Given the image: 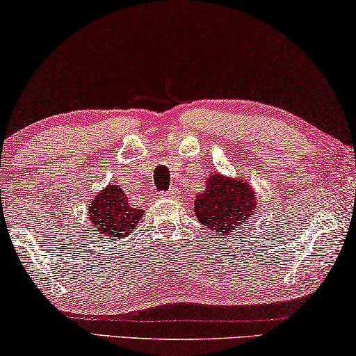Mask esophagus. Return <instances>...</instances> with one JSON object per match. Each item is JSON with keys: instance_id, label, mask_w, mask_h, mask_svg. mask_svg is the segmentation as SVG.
<instances>
[{"instance_id": "esophagus-1", "label": "esophagus", "mask_w": 356, "mask_h": 356, "mask_svg": "<svg viewBox=\"0 0 356 356\" xmlns=\"http://www.w3.org/2000/svg\"><path fill=\"white\" fill-rule=\"evenodd\" d=\"M161 196H163V198L176 200V198H179V190H177V188H171V190H169V192L161 193Z\"/></svg>"}]
</instances>
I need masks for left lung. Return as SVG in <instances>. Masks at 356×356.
Wrapping results in <instances>:
<instances>
[{
  "label": "left lung",
  "instance_id": "1",
  "mask_svg": "<svg viewBox=\"0 0 356 356\" xmlns=\"http://www.w3.org/2000/svg\"><path fill=\"white\" fill-rule=\"evenodd\" d=\"M256 209V193L245 179L211 172L204 192L195 198L193 212L206 229L230 235L240 230Z\"/></svg>",
  "mask_w": 356,
  "mask_h": 356
}]
</instances>
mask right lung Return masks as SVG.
Here are the masks:
<instances>
[{"label":"right lung","instance_id":"1","mask_svg":"<svg viewBox=\"0 0 356 356\" xmlns=\"http://www.w3.org/2000/svg\"><path fill=\"white\" fill-rule=\"evenodd\" d=\"M88 212L94 230L99 232V238L105 240H123L134 230L140 217L144 216V209L131 208L126 193L118 185L111 184L95 195Z\"/></svg>","mask_w":356,"mask_h":356}]
</instances>
